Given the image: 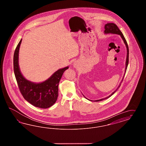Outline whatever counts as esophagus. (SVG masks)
Listing matches in <instances>:
<instances>
[{
	"mask_svg": "<svg viewBox=\"0 0 146 146\" xmlns=\"http://www.w3.org/2000/svg\"><path fill=\"white\" fill-rule=\"evenodd\" d=\"M73 65H74V66H75H75H76V63H74Z\"/></svg>",
	"mask_w": 146,
	"mask_h": 146,
	"instance_id": "obj_1",
	"label": "esophagus"
}]
</instances>
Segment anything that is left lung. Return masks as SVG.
Segmentation results:
<instances>
[{"label":"left lung","mask_w":146,"mask_h":146,"mask_svg":"<svg viewBox=\"0 0 146 146\" xmlns=\"http://www.w3.org/2000/svg\"><path fill=\"white\" fill-rule=\"evenodd\" d=\"M104 29H105V30H104V34H117V35H120L121 38H122V39L123 40V42H124V43H125V46L127 47V58H126V62H125V74H124V76H123V78H122V81H121L120 84H119V86H118L117 89H116V90L114 91L109 96H108L107 98H103V99H101L98 100L94 101H96V102L100 101H102V100H104L107 99L108 98H110L111 96H112L113 94L114 93L117 91V89H119V88H120V86H121V83H122L123 80L124 76H125V72H126L127 68V67H128V63H129V47H128V44H127V42L126 40L125 39V37H124V36L123 35V34L121 32V31L119 29L117 26L115 25V24H114V23H108L107 24H106L105 26H104ZM84 97H85V96H84ZM85 98H86V99H88L86 97H85Z\"/></svg>","instance_id":"1"}]
</instances>
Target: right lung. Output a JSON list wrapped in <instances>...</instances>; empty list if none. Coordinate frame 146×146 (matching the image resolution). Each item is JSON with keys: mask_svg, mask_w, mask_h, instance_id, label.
Returning a JSON list of instances; mask_svg holds the SVG:
<instances>
[{"mask_svg": "<svg viewBox=\"0 0 146 146\" xmlns=\"http://www.w3.org/2000/svg\"><path fill=\"white\" fill-rule=\"evenodd\" d=\"M22 39L18 43L14 55V71L22 96L29 103L36 107L46 109L52 106L57 100L58 84L64 71L68 66L60 68L46 81L39 83L31 82L23 76L18 64L19 50Z\"/></svg>", "mask_w": 146, "mask_h": 146, "instance_id": "obj_1", "label": "right lung"}]
</instances>
